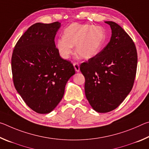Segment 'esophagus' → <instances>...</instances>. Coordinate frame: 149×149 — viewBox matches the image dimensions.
<instances>
[{
    "label": "esophagus",
    "mask_w": 149,
    "mask_h": 149,
    "mask_svg": "<svg viewBox=\"0 0 149 149\" xmlns=\"http://www.w3.org/2000/svg\"><path fill=\"white\" fill-rule=\"evenodd\" d=\"M74 68L75 70L77 72H79V65L78 64L77 62H74Z\"/></svg>",
    "instance_id": "1"
}]
</instances>
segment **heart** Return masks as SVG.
<instances>
[{
    "label": "heart",
    "mask_w": 149,
    "mask_h": 149,
    "mask_svg": "<svg viewBox=\"0 0 149 149\" xmlns=\"http://www.w3.org/2000/svg\"><path fill=\"white\" fill-rule=\"evenodd\" d=\"M106 39L104 29L100 26L72 24L64 31V37L58 39L56 48L60 56L69 58L75 45V53L82 59L95 56L101 49Z\"/></svg>",
    "instance_id": "obj_1"
}]
</instances>
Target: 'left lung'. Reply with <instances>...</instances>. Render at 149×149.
I'll return each mask as SVG.
<instances>
[{
  "mask_svg": "<svg viewBox=\"0 0 149 149\" xmlns=\"http://www.w3.org/2000/svg\"><path fill=\"white\" fill-rule=\"evenodd\" d=\"M110 25L112 36L101 51L80 65L89 104L100 113L110 112L122 103L134 84L137 52L134 42L119 25Z\"/></svg>",
  "mask_w": 149,
  "mask_h": 149,
  "instance_id": "8db88e82",
  "label": "left lung"
}]
</instances>
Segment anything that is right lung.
<instances>
[{
    "label": "right lung",
    "instance_id": "1",
    "mask_svg": "<svg viewBox=\"0 0 149 149\" xmlns=\"http://www.w3.org/2000/svg\"><path fill=\"white\" fill-rule=\"evenodd\" d=\"M61 24L36 23L14 47L11 64L14 87L26 104L48 114L62 100L65 84L75 74L74 65L60 57L54 37Z\"/></svg>",
    "mask_w": 149,
    "mask_h": 149
}]
</instances>
